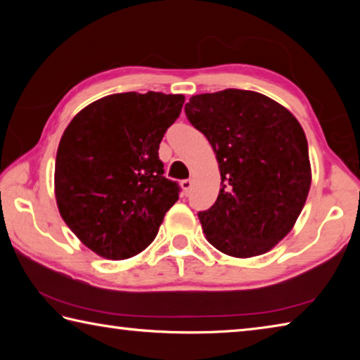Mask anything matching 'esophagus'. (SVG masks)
<instances>
[{
  "mask_svg": "<svg viewBox=\"0 0 360 360\" xmlns=\"http://www.w3.org/2000/svg\"><path fill=\"white\" fill-rule=\"evenodd\" d=\"M181 188H182V192H184L186 195L191 192V188H192V181L191 179H184V181H181Z\"/></svg>",
  "mask_w": 360,
  "mask_h": 360,
  "instance_id": "1",
  "label": "esophagus"
}]
</instances>
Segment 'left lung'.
Masks as SVG:
<instances>
[{"label":"left lung","mask_w":360,"mask_h":360,"mask_svg":"<svg viewBox=\"0 0 360 360\" xmlns=\"http://www.w3.org/2000/svg\"><path fill=\"white\" fill-rule=\"evenodd\" d=\"M186 115L221 169L216 203L198 212L206 240L233 257L270 251L294 227L311 186L302 125L279 103L238 89L192 96Z\"/></svg>","instance_id":"8db88e82"}]
</instances>
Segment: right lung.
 I'll return each instance as SVG.
<instances>
[{
  "instance_id": "1",
  "label": "right lung",
  "mask_w": 360,
  "mask_h": 360,
  "mask_svg": "<svg viewBox=\"0 0 360 360\" xmlns=\"http://www.w3.org/2000/svg\"><path fill=\"white\" fill-rule=\"evenodd\" d=\"M184 96L114 94L84 108L66 127L56 160L63 221L101 257L129 259L157 236L181 187L167 179L158 148Z\"/></svg>"
}]
</instances>
